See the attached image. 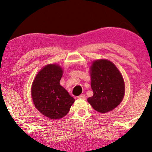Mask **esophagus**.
Segmentation results:
<instances>
[{
  "mask_svg": "<svg viewBox=\"0 0 152 152\" xmlns=\"http://www.w3.org/2000/svg\"><path fill=\"white\" fill-rule=\"evenodd\" d=\"M77 98L80 99H86V95H80V96L77 97Z\"/></svg>",
  "mask_w": 152,
  "mask_h": 152,
  "instance_id": "34e87169",
  "label": "esophagus"
}]
</instances>
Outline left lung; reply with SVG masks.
<instances>
[{
	"instance_id": "obj_1",
	"label": "left lung",
	"mask_w": 152,
	"mask_h": 152,
	"mask_svg": "<svg viewBox=\"0 0 152 152\" xmlns=\"http://www.w3.org/2000/svg\"><path fill=\"white\" fill-rule=\"evenodd\" d=\"M91 88L93 95L87 101L95 111L107 113L123 99L125 86L117 67L107 59L95 60L91 66Z\"/></svg>"
}]
</instances>
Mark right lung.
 Masks as SVG:
<instances>
[{
  "label": "right lung",
  "mask_w": 152,
  "mask_h": 152,
  "mask_svg": "<svg viewBox=\"0 0 152 152\" xmlns=\"http://www.w3.org/2000/svg\"><path fill=\"white\" fill-rule=\"evenodd\" d=\"M63 70L57 64H48L37 73L31 94L38 111L53 120L67 115L75 99L60 85Z\"/></svg>",
  "instance_id": "add662e5"
}]
</instances>
